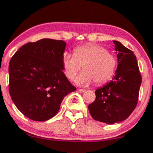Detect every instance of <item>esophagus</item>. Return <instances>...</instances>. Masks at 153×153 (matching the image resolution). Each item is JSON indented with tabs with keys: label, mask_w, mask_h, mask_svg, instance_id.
Wrapping results in <instances>:
<instances>
[{
	"label": "esophagus",
	"mask_w": 153,
	"mask_h": 153,
	"mask_svg": "<svg viewBox=\"0 0 153 153\" xmlns=\"http://www.w3.org/2000/svg\"><path fill=\"white\" fill-rule=\"evenodd\" d=\"M77 91H78V92H80V93H85V91H86L85 90H84V89H78Z\"/></svg>",
	"instance_id": "1"
}]
</instances>
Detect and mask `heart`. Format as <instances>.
I'll return each instance as SVG.
<instances>
[{
    "label": "heart",
    "mask_w": 153,
    "mask_h": 153,
    "mask_svg": "<svg viewBox=\"0 0 153 153\" xmlns=\"http://www.w3.org/2000/svg\"><path fill=\"white\" fill-rule=\"evenodd\" d=\"M62 63L65 76L70 81L75 79L82 66L84 72L78 77L76 84L88 86L93 81L96 85H102L109 81L116 69L117 59L105 48L88 44L75 48L73 56L64 54Z\"/></svg>",
    "instance_id": "obj_1"
}]
</instances>
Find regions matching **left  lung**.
Listing matches in <instances>:
<instances>
[{
  "instance_id": "1",
  "label": "left lung",
  "mask_w": 153,
  "mask_h": 153,
  "mask_svg": "<svg viewBox=\"0 0 153 153\" xmlns=\"http://www.w3.org/2000/svg\"><path fill=\"white\" fill-rule=\"evenodd\" d=\"M118 65L112 81L96 90V100L88 105L96 121L112 125L127 119L138 101L142 77L137 59L131 50L113 41Z\"/></svg>"
}]
</instances>
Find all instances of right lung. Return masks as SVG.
<instances>
[{
  "label": "right lung",
  "instance_id": "add662e5",
  "mask_svg": "<svg viewBox=\"0 0 153 153\" xmlns=\"http://www.w3.org/2000/svg\"><path fill=\"white\" fill-rule=\"evenodd\" d=\"M66 43L44 38L21 47L9 65V91L25 116L37 122L51 119L62 100L76 88L63 73Z\"/></svg>",
  "mask_w": 153,
  "mask_h": 153
}]
</instances>
